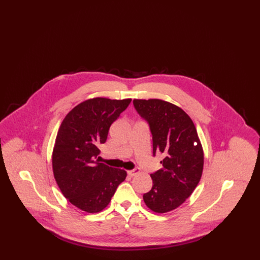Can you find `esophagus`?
I'll list each match as a JSON object with an SVG mask.
<instances>
[{
  "mask_svg": "<svg viewBox=\"0 0 260 260\" xmlns=\"http://www.w3.org/2000/svg\"><path fill=\"white\" fill-rule=\"evenodd\" d=\"M138 173H139V169H138V168H136V169H134V170L128 171V172H127V174H128L129 176H135V175H136Z\"/></svg>",
  "mask_w": 260,
  "mask_h": 260,
  "instance_id": "esophagus-1",
  "label": "esophagus"
}]
</instances>
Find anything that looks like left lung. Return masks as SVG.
<instances>
[{"label": "left lung", "instance_id": "left-lung-1", "mask_svg": "<svg viewBox=\"0 0 260 260\" xmlns=\"http://www.w3.org/2000/svg\"><path fill=\"white\" fill-rule=\"evenodd\" d=\"M137 113L149 124L153 155L161 153L162 168L151 173L152 189L143 195L150 210L165 213L182 205L198 185L204 152L191 118L161 99H135Z\"/></svg>", "mask_w": 260, "mask_h": 260}]
</instances>
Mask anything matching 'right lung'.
Masks as SVG:
<instances>
[{
	"instance_id": "right-lung-1",
	"label": "right lung",
	"mask_w": 260,
	"mask_h": 260,
	"mask_svg": "<svg viewBox=\"0 0 260 260\" xmlns=\"http://www.w3.org/2000/svg\"><path fill=\"white\" fill-rule=\"evenodd\" d=\"M132 99H88L64 118L52 152V171L64 197L80 210L95 213L110 203L125 179L124 170L99 162L100 144Z\"/></svg>"
}]
</instances>
